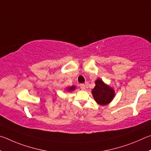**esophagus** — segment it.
Masks as SVG:
<instances>
[{
  "mask_svg": "<svg viewBox=\"0 0 151 151\" xmlns=\"http://www.w3.org/2000/svg\"><path fill=\"white\" fill-rule=\"evenodd\" d=\"M80 88L81 89H83V90H84V89H85V88H86V86L84 85L83 83H81L80 85Z\"/></svg>",
  "mask_w": 151,
  "mask_h": 151,
  "instance_id": "esophagus-1",
  "label": "esophagus"
}]
</instances>
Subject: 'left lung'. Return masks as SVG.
<instances>
[{
	"label": "left lung",
	"mask_w": 151,
	"mask_h": 151,
	"mask_svg": "<svg viewBox=\"0 0 151 151\" xmlns=\"http://www.w3.org/2000/svg\"><path fill=\"white\" fill-rule=\"evenodd\" d=\"M93 98L97 104L105 105L109 104L115 96L114 90L104 83V81L97 79L96 81V86L92 90Z\"/></svg>",
	"instance_id": "obj_1"
}]
</instances>
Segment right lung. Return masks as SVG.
<instances>
[{
  "label": "right lung",
  "mask_w": 151,
  "mask_h": 151,
  "mask_svg": "<svg viewBox=\"0 0 151 151\" xmlns=\"http://www.w3.org/2000/svg\"><path fill=\"white\" fill-rule=\"evenodd\" d=\"M75 88H76L74 86H71V87H70V88H68V91H73L75 89Z\"/></svg>",
  "instance_id": "right-lung-1"
}]
</instances>
